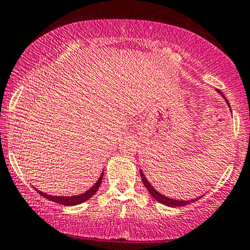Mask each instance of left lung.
<instances>
[{"instance_id": "obj_1", "label": "left lung", "mask_w": 250, "mask_h": 250, "mask_svg": "<svg viewBox=\"0 0 250 250\" xmlns=\"http://www.w3.org/2000/svg\"><path fill=\"white\" fill-rule=\"evenodd\" d=\"M223 96V95H222ZM226 102L228 104V101L226 100ZM228 106H229V104H228ZM230 108V106H229ZM141 176H142V180H143V184L144 186L146 188V190H148V192L150 193L151 196H153L154 199L157 200L158 202H160V204L165 205V206H169V207H181V206H186V205L188 204H192L193 201H197V200H200L202 197V196H199V197H196V199H192V200H175V199H170V197H167V196H164L162 195V193L159 192V191H157L155 188H153V185H151L150 183L148 181V179L146 178V175L143 174V171L141 170Z\"/></svg>"}]
</instances>
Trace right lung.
Masks as SVG:
<instances>
[{
    "label": "right lung",
    "instance_id": "add662e5",
    "mask_svg": "<svg viewBox=\"0 0 250 250\" xmlns=\"http://www.w3.org/2000/svg\"><path fill=\"white\" fill-rule=\"evenodd\" d=\"M102 176H104V172H101V176L99 178V180L95 183V185L92 186V188H88L87 191H85L83 193H81V195H75V196H51V195H46L45 192H42V191L39 190H36L38 191L39 193H41L43 197H45V199L50 200V201L53 202H57V204L59 205H64V206H75V205H80L83 204V202L87 201L88 199H91L95 193L97 192V190H99L100 185H101L102 183Z\"/></svg>",
    "mask_w": 250,
    "mask_h": 250
}]
</instances>
